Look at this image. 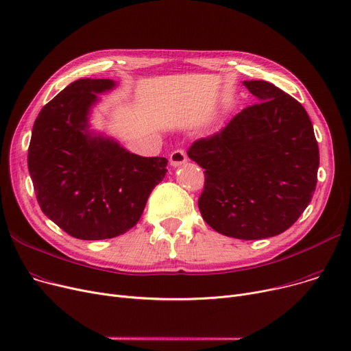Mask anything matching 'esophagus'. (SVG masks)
Here are the masks:
<instances>
[{
    "label": "esophagus",
    "mask_w": 351,
    "mask_h": 351,
    "mask_svg": "<svg viewBox=\"0 0 351 351\" xmlns=\"http://www.w3.org/2000/svg\"><path fill=\"white\" fill-rule=\"evenodd\" d=\"M188 160V156H186V152L183 151V149H176V151H173L172 154H171V158H169V162H171V165L172 166H180V165H183Z\"/></svg>",
    "instance_id": "34e87169"
}]
</instances>
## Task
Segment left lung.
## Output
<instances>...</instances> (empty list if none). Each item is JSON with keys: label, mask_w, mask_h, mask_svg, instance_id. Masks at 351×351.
Wrapping results in <instances>:
<instances>
[{"label": "left lung", "mask_w": 351, "mask_h": 351, "mask_svg": "<svg viewBox=\"0 0 351 351\" xmlns=\"http://www.w3.org/2000/svg\"><path fill=\"white\" fill-rule=\"evenodd\" d=\"M257 98L188 156L205 169L197 206L217 233L257 241L287 230L316 191L319 145L300 102L266 81H245Z\"/></svg>", "instance_id": "8db88e82"}]
</instances>
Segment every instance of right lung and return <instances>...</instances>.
Masks as SVG:
<instances>
[{
	"instance_id": "1",
	"label": "right lung",
	"mask_w": 351,
	"mask_h": 351,
	"mask_svg": "<svg viewBox=\"0 0 351 351\" xmlns=\"http://www.w3.org/2000/svg\"><path fill=\"white\" fill-rule=\"evenodd\" d=\"M112 80H78L49 101L35 119L28 171L41 210L72 237L102 241L132 229L162 182L166 158L128 152L89 132L88 115Z\"/></svg>"
}]
</instances>
